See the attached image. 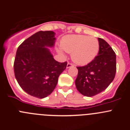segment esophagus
Returning <instances> with one entry per match:
<instances>
[{
    "instance_id": "obj_1",
    "label": "esophagus",
    "mask_w": 130,
    "mask_h": 130,
    "mask_svg": "<svg viewBox=\"0 0 130 130\" xmlns=\"http://www.w3.org/2000/svg\"><path fill=\"white\" fill-rule=\"evenodd\" d=\"M72 66H73V64H72V63L68 62V64H67V66H66V67H67V68H69L72 67Z\"/></svg>"
}]
</instances>
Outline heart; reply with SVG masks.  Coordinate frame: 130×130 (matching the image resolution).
<instances>
[{
    "label": "heart",
    "mask_w": 130,
    "mask_h": 130,
    "mask_svg": "<svg viewBox=\"0 0 130 130\" xmlns=\"http://www.w3.org/2000/svg\"><path fill=\"white\" fill-rule=\"evenodd\" d=\"M60 47L66 52L72 53L74 62L79 65H85L96 57L100 44L98 39L93 36L73 34L64 36L60 42Z\"/></svg>",
    "instance_id": "obj_1"
}]
</instances>
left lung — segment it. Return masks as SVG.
Returning <instances> with one entry per match:
<instances>
[{
    "label": "left lung",
    "mask_w": 130,
    "mask_h": 130,
    "mask_svg": "<svg viewBox=\"0 0 130 130\" xmlns=\"http://www.w3.org/2000/svg\"><path fill=\"white\" fill-rule=\"evenodd\" d=\"M99 52L93 60L84 66H78L75 86L83 96L91 97L105 90L115 77L116 55L105 40L98 38Z\"/></svg>",
    "instance_id": "8db88e82"
}]
</instances>
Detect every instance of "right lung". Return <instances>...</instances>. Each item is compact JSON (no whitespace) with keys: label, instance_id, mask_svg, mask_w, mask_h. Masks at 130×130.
<instances>
[{"label":"right lung","instance_id":"obj_1","mask_svg":"<svg viewBox=\"0 0 130 130\" xmlns=\"http://www.w3.org/2000/svg\"><path fill=\"white\" fill-rule=\"evenodd\" d=\"M53 31H39L25 40L18 48L15 58V79L23 90L30 96L44 98L51 94L67 62H58L48 47L55 43Z\"/></svg>","mask_w":130,"mask_h":130}]
</instances>
